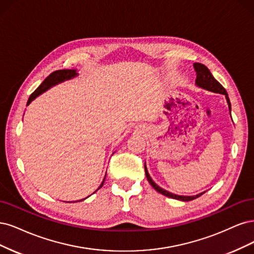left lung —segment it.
<instances>
[{
    "instance_id": "obj_1",
    "label": "left lung",
    "mask_w": 254,
    "mask_h": 254,
    "mask_svg": "<svg viewBox=\"0 0 254 254\" xmlns=\"http://www.w3.org/2000/svg\"><path fill=\"white\" fill-rule=\"evenodd\" d=\"M193 66H194V69L196 71V80H195L196 85L201 87V88L207 89V91H210V92L225 95L226 96V99H227V102H228L229 111H230V114H231V103H230V100H229L228 94L226 92V89L224 88V86L220 84L213 76H212V73L210 72L208 67L204 66L203 64H201V63H194ZM144 171H145L146 178H148L149 183L151 184V186L154 188V189L156 190L157 192L161 193L162 195L168 196V197H170V198H174V199L183 200V201H189V200H193L195 198L199 197V196L202 194V193H200V194L193 195V196H184V195H177V194L171 193V192H169V191H167L165 189H162V188H160L159 186H157L156 184L153 182V179L151 178L148 170H146L145 165H144Z\"/></svg>"
}]
</instances>
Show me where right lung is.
<instances>
[{
	"label": "right lung",
	"mask_w": 254,
	"mask_h": 254,
	"mask_svg": "<svg viewBox=\"0 0 254 254\" xmlns=\"http://www.w3.org/2000/svg\"><path fill=\"white\" fill-rule=\"evenodd\" d=\"M77 75H78V72H77V69H75V68H72V69H59V70L53 71V72L51 73V75L48 76V77L43 81V82L40 84V86L36 89V91L30 95V97H29V99H28L26 105H28L32 100H35L39 95L43 94L44 92L47 91V89H50L52 86H55L56 84L61 83V82H63V81H65V80H69V79H71V78H73V77H76ZM104 179H105V177H104ZM104 179H103L102 184L100 185V187L98 188L97 190H99L100 188L103 186ZM97 190H96V191H97ZM96 191H95V192H96ZM95 192H94V193H95ZM84 199H85V198H84ZM81 200H83V199H81ZM79 201H80V200H79Z\"/></svg>",
	"instance_id": "right-lung-1"
}]
</instances>
